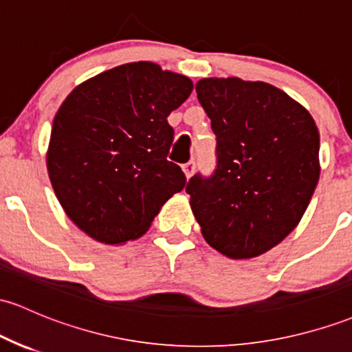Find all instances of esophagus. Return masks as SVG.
I'll return each instance as SVG.
<instances>
[{
    "instance_id": "obj_1",
    "label": "esophagus",
    "mask_w": 352,
    "mask_h": 352,
    "mask_svg": "<svg viewBox=\"0 0 352 352\" xmlns=\"http://www.w3.org/2000/svg\"><path fill=\"white\" fill-rule=\"evenodd\" d=\"M182 168H184L185 177H187V179H190V177L194 175V172H195V162H187V164H185Z\"/></svg>"
}]
</instances>
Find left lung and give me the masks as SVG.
Masks as SVG:
<instances>
[{"instance_id": "left-lung-1", "label": "left lung", "mask_w": 352, "mask_h": 352, "mask_svg": "<svg viewBox=\"0 0 352 352\" xmlns=\"http://www.w3.org/2000/svg\"><path fill=\"white\" fill-rule=\"evenodd\" d=\"M197 98L217 137V168L187 184L207 244L252 258L283 242L318 185L319 130L285 91L264 82L204 78Z\"/></svg>"}]
</instances>
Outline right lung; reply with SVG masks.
<instances>
[{"label": "right lung", "instance_id": "add662e5", "mask_svg": "<svg viewBox=\"0 0 352 352\" xmlns=\"http://www.w3.org/2000/svg\"><path fill=\"white\" fill-rule=\"evenodd\" d=\"M190 78L135 61L80 83L58 108L46 167L58 202L95 241L144 235L162 206L185 187L167 160V117L192 94Z\"/></svg>", "mask_w": 352, "mask_h": 352}]
</instances>
